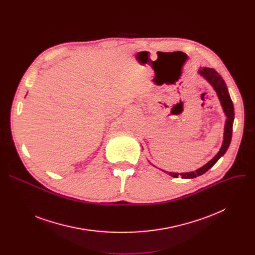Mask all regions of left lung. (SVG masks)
<instances>
[{"mask_svg": "<svg viewBox=\"0 0 255 255\" xmlns=\"http://www.w3.org/2000/svg\"><path fill=\"white\" fill-rule=\"evenodd\" d=\"M199 72L213 86L218 97H219V100L223 107V110L227 116V120H226V124H225L224 140H223V144H222L220 151L215 155V157L213 159H211L207 164H205L201 168L197 169L196 171L180 173V175L183 178H194V177H197L198 175L205 173L207 170H209L218 161V159H219L221 156H223L224 153L227 151L229 145H230V142H231V138H232V128H233V121H234V106H233L232 100L229 96V93H228V90H227V87H226V84H225L223 78L213 68L204 67V68H201L199 70ZM169 174L173 177H178V175H179V173H176V172H169Z\"/></svg>", "mask_w": 255, "mask_h": 255, "instance_id": "8db88e82", "label": "left lung"}]
</instances>
